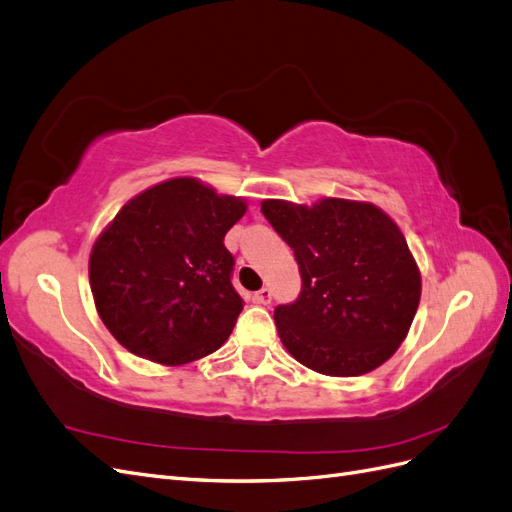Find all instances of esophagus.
<instances>
[{
	"label": "esophagus",
	"mask_w": 512,
	"mask_h": 512,
	"mask_svg": "<svg viewBox=\"0 0 512 512\" xmlns=\"http://www.w3.org/2000/svg\"><path fill=\"white\" fill-rule=\"evenodd\" d=\"M271 297H273L271 288H260L258 292H254V303H258V305H269V303H271Z\"/></svg>",
	"instance_id": "esophagus-1"
}]
</instances>
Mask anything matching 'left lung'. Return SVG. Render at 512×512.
<instances>
[{
	"label": "left lung",
	"instance_id": "1",
	"mask_svg": "<svg viewBox=\"0 0 512 512\" xmlns=\"http://www.w3.org/2000/svg\"><path fill=\"white\" fill-rule=\"evenodd\" d=\"M260 211L294 252L299 299L275 307L286 350L324 376L350 378L389 361L421 301V273L397 224L371 203L262 200Z\"/></svg>",
	"mask_w": 512,
	"mask_h": 512
}]
</instances>
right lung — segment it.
Returning <instances> with one entry per match:
<instances>
[{
	"label": "right lung",
	"mask_w": 512,
	"mask_h": 512,
	"mask_svg": "<svg viewBox=\"0 0 512 512\" xmlns=\"http://www.w3.org/2000/svg\"><path fill=\"white\" fill-rule=\"evenodd\" d=\"M239 196L177 177L128 200L96 239L89 284L117 342L160 365L218 350L243 309L224 237L245 213Z\"/></svg>",
	"instance_id": "add662e5"
}]
</instances>
